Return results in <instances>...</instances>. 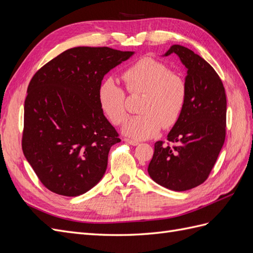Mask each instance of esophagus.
<instances>
[{
  "label": "esophagus",
  "instance_id": "esophagus-1",
  "mask_svg": "<svg viewBox=\"0 0 253 253\" xmlns=\"http://www.w3.org/2000/svg\"><path fill=\"white\" fill-rule=\"evenodd\" d=\"M125 141L127 142L128 144H131V145H138V144H139L138 141L133 140V139H128V138H125Z\"/></svg>",
  "mask_w": 253,
  "mask_h": 253
}]
</instances>
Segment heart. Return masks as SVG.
<instances>
[{
  "label": "heart",
  "instance_id": "b5f03b06",
  "mask_svg": "<svg viewBox=\"0 0 253 253\" xmlns=\"http://www.w3.org/2000/svg\"><path fill=\"white\" fill-rule=\"evenodd\" d=\"M131 95H141L138 110L141 114L126 121L122 131L134 139L154 137L162 127L177 124L185 110L188 85L181 75L171 72L169 65L153 57H143L122 74ZM98 103L114 125H121L127 115L126 96L113 78L103 80L98 87Z\"/></svg>",
  "mask_w": 253,
  "mask_h": 253
}]
</instances>
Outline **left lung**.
<instances>
[{"instance_id": "1", "label": "left lung", "mask_w": 253, "mask_h": 253, "mask_svg": "<svg viewBox=\"0 0 253 253\" xmlns=\"http://www.w3.org/2000/svg\"><path fill=\"white\" fill-rule=\"evenodd\" d=\"M173 52L187 68V103L168 134L177 145L157 141L148 172L160 186L186 191L202 185L216 163L226 138L227 100L223 82L206 60L181 45H172L165 56Z\"/></svg>"}]
</instances>
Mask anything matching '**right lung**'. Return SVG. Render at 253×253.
Returning <instances> with one entry per match:
<instances>
[{
	"label": "right lung",
	"instance_id": "add662e5",
	"mask_svg": "<svg viewBox=\"0 0 253 253\" xmlns=\"http://www.w3.org/2000/svg\"><path fill=\"white\" fill-rule=\"evenodd\" d=\"M134 51L79 46L42 66L29 82L22 149L51 192L78 196L100 181L112 145L120 142L98 103V87Z\"/></svg>",
	"mask_w": 253,
	"mask_h": 253
}]
</instances>
